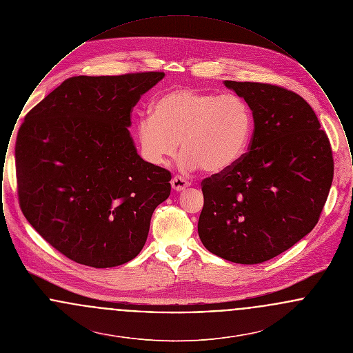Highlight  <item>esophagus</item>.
<instances>
[{"label":"esophagus","mask_w":353,"mask_h":353,"mask_svg":"<svg viewBox=\"0 0 353 353\" xmlns=\"http://www.w3.org/2000/svg\"><path fill=\"white\" fill-rule=\"evenodd\" d=\"M170 184H172V188H173L174 190L181 192V190H184L185 188H188V186L190 185V183H189L188 180H185L184 177H181V176H174V177L172 179Z\"/></svg>","instance_id":"esophagus-1"}]
</instances>
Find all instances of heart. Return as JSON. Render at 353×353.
Returning <instances> with one entry per match:
<instances>
[{
    "label": "heart",
    "mask_w": 353,
    "mask_h": 353,
    "mask_svg": "<svg viewBox=\"0 0 353 353\" xmlns=\"http://www.w3.org/2000/svg\"><path fill=\"white\" fill-rule=\"evenodd\" d=\"M254 117L249 103L236 94L219 95L192 87L163 94L152 117L136 124L139 150L145 161L161 165L181 143L183 165L219 174L235 167L250 145Z\"/></svg>",
    "instance_id": "heart-1"
}]
</instances>
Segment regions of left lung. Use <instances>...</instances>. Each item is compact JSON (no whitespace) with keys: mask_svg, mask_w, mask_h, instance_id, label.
Returning <instances> with one entry per match:
<instances>
[{"mask_svg":"<svg viewBox=\"0 0 353 353\" xmlns=\"http://www.w3.org/2000/svg\"><path fill=\"white\" fill-rule=\"evenodd\" d=\"M249 103V152L202 180V245L221 258L255 265L285 252L319 221L332 179L328 136L298 94L269 83L225 81Z\"/></svg>","mask_w":353,"mask_h":353,"instance_id":"obj_1","label":"left lung"}]
</instances>
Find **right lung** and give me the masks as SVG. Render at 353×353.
<instances>
[{
	"mask_svg": "<svg viewBox=\"0 0 353 353\" xmlns=\"http://www.w3.org/2000/svg\"><path fill=\"white\" fill-rule=\"evenodd\" d=\"M164 72L72 77L25 117L16 141L19 206L68 259L115 268L141 252L170 172L144 161L132 108Z\"/></svg>",
	"mask_w": 353,
	"mask_h": 353,
	"instance_id": "obj_1",
	"label": "right lung"
}]
</instances>
